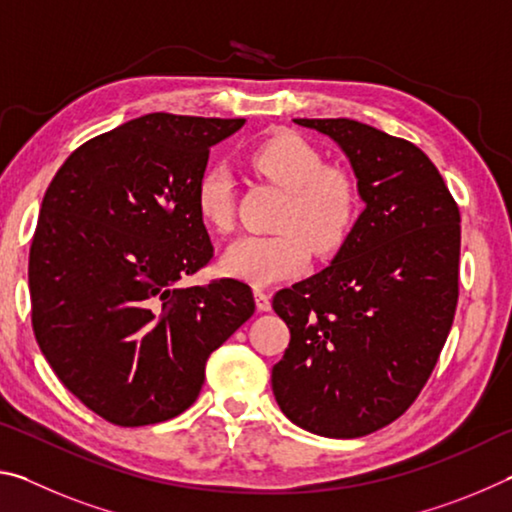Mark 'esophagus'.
<instances>
[{"instance_id": "1", "label": "esophagus", "mask_w": 512, "mask_h": 512, "mask_svg": "<svg viewBox=\"0 0 512 512\" xmlns=\"http://www.w3.org/2000/svg\"><path fill=\"white\" fill-rule=\"evenodd\" d=\"M255 302L259 311H271V296L264 289H255Z\"/></svg>"}]
</instances>
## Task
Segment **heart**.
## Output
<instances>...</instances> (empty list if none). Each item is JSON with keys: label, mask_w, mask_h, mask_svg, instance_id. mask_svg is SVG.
<instances>
[{"label": "heart", "mask_w": 512, "mask_h": 512, "mask_svg": "<svg viewBox=\"0 0 512 512\" xmlns=\"http://www.w3.org/2000/svg\"><path fill=\"white\" fill-rule=\"evenodd\" d=\"M259 176L287 192L275 235L237 239L221 259L225 275L255 287L287 280L305 271L311 248L329 257L348 244L359 221L361 196L352 173L325 167L314 144L293 131H277L248 153ZM196 212L210 230L228 232L235 221V180L225 167L203 173Z\"/></svg>", "instance_id": "heart-1"}]
</instances>
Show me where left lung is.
Here are the masks:
<instances>
[{
	"mask_svg": "<svg viewBox=\"0 0 512 512\" xmlns=\"http://www.w3.org/2000/svg\"><path fill=\"white\" fill-rule=\"evenodd\" d=\"M341 146L366 203L334 262L273 296L291 332L273 393L298 427L359 438L409 409L458 302L461 212L418 146L354 119H293Z\"/></svg>",
	"mask_w": 512,
	"mask_h": 512,
	"instance_id": "1",
	"label": "left lung"
}]
</instances>
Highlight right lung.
I'll list each match as a JSON object with an SVG mask.
<instances>
[{"label":"right lung","mask_w":512,"mask_h":512,"mask_svg":"<svg viewBox=\"0 0 512 512\" xmlns=\"http://www.w3.org/2000/svg\"><path fill=\"white\" fill-rule=\"evenodd\" d=\"M246 119L153 112L81 144L51 180L29 253L42 354L90 411L144 427L196 402L210 354L255 314L248 284L178 287L214 248L196 212L210 146Z\"/></svg>","instance_id":"1"}]
</instances>
